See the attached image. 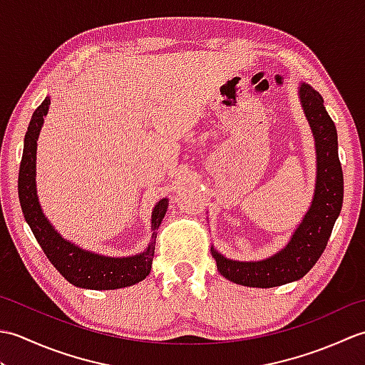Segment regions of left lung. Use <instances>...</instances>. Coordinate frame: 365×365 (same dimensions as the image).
<instances>
[{
	"label": "left lung",
	"mask_w": 365,
	"mask_h": 365,
	"mask_svg": "<svg viewBox=\"0 0 365 365\" xmlns=\"http://www.w3.org/2000/svg\"><path fill=\"white\" fill-rule=\"evenodd\" d=\"M299 97L317 147V183L312 205L290 243L267 260H229L212 247L220 273L240 285L271 289L298 281L307 274L327 247L332 227L342 210L344 173L337 153L336 125L323 105V97L315 89L302 83Z\"/></svg>",
	"instance_id": "1"
}]
</instances>
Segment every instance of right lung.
<instances>
[{"label": "right lung", "mask_w": 365, "mask_h": 365, "mask_svg": "<svg viewBox=\"0 0 365 365\" xmlns=\"http://www.w3.org/2000/svg\"><path fill=\"white\" fill-rule=\"evenodd\" d=\"M50 98L46 97L37 106L25 135V147L19 170V199L21 212L29 224L31 230L41 245L42 251L61 274L68 282L81 289L114 290L141 282L150 273L155 255V240L157 230L165 218L168 199H161L152 213V242L147 250L133 257L113 259L103 255L83 251L81 247L68 243L53 229L45 218L36 195V145L37 136L43 123V115L48 111Z\"/></svg>", "instance_id": "add662e5"}]
</instances>
